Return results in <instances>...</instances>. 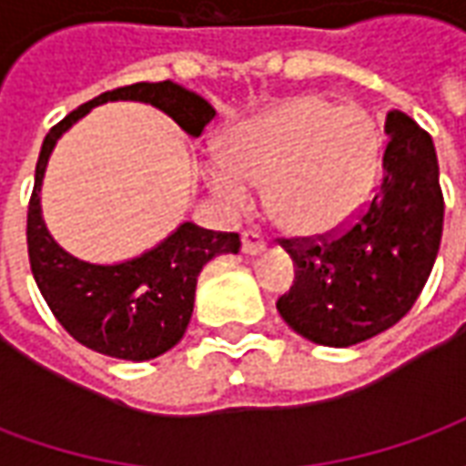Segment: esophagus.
I'll list each match as a JSON object with an SVG mask.
<instances>
[{
    "label": "esophagus",
    "instance_id": "esophagus-1",
    "mask_svg": "<svg viewBox=\"0 0 466 466\" xmlns=\"http://www.w3.org/2000/svg\"><path fill=\"white\" fill-rule=\"evenodd\" d=\"M267 247L264 237L254 229H244L242 232V252L244 254H259Z\"/></svg>",
    "mask_w": 466,
    "mask_h": 466
}]
</instances>
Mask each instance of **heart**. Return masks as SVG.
I'll return each instance as SVG.
<instances>
[{
    "mask_svg": "<svg viewBox=\"0 0 466 466\" xmlns=\"http://www.w3.org/2000/svg\"><path fill=\"white\" fill-rule=\"evenodd\" d=\"M380 164V137L354 106L294 96L227 134L207 179L234 209L264 184V209L284 232L319 237L342 229L367 202Z\"/></svg>",
    "mask_w": 466,
    "mask_h": 466,
    "instance_id": "b5f03b06",
    "label": "heart"
}]
</instances>
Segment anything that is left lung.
Returning a JSON list of instances; mask_svg holds the SVG:
<instances>
[{"label": "left lung", "instance_id": "obj_1", "mask_svg": "<svg viewBox=\"0 0 466 466\" xmlns=\"http://www.w3.org/2000/svg\"><path fill=\"white\" fill-rule=\"evenodd\" d=\"M380 182L360 214L319 237H279L294 284L277 309L294 332L351 347L410 312L440 252L444 197L431 137L401 112L384 119Z\"/></svg>", "mask_w": 466, "mask_h": 466}]
</instances>
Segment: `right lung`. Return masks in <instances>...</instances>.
<instances>
[{"label": "right lung", "mask_w": 466, "mask_h": 466, "mask_svg": "<svg viewBox=\"0 0 466 466\" xmlns=\"http://www.w3.org/2000/svg\"><path fill=\"white\" fill-rule=\"evenodd\" d=\"M115 99L157 106L192 137H199L214 119L209 102L169 79L116 86L76 106L49 129L36 159L35 189L26 209V252L45 302L76 342L106 357L144 361L159 357L182 339L192 319L194 289L202 267L217 254H237L242 242L237 232H212L184 222L152 252L102 267L66 254L49 237L39 209L46 159L62 132L79 116Z\"/></svg>", "instance_id": "right-lung-1"}]
</instances>
